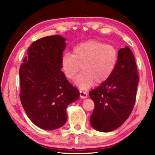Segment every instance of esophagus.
Returning <instances> with one entry per match:
<instances>
[{
  "label": "esophagus",
  "mask_w": 155,
  "mask_h": 155,
  "mask_svg": "<svg viewBox=\"0 0 155 155\" xmlns=\"http://www.w3.org/2000/svg\"><path fill=\"white\" fill-rule=\"evenodd\" d=\"M79 95H80V97L81 98H83V99H85V98H87V96H88L87 93L85 92H84V91H79Z\"/></svg>",
  "instance_id": "34e87169"
}]
</instances>
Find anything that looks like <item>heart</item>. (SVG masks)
Returning a JSON list of instances; mask_svg holds the SVG:
<instances>
[{"instance_id": "heart-1", "label": "heart", "mask_w": 155, "mask_h": 155, "mask_svg": "<svg viewBox=\"0 0 155 155\" xmlns=\"http://www.w3.org/2000/svg\"><path fill=\"white\" fill-rule=\"evenodd\" d=\"M118 51L114 46L97 40H89L75 46L72 54H64L61 65L65 76L70 80L81 70L75 79L76 85L83 90L94 82L100 85L107 81L113 74L118 62Z\"/></svg>"}]
</instances>
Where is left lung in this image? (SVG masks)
Listing matches in <instances>:
<instances>
[{"mask_svg":"<svg viewBox=\"0 0 155 155\" xmlns=\"http://www.w3.org/2000/svg\"><path fill=\"white\" fill-rule=\"evenodd\" d=\"M118 57L110 78L89 92L94 103L90 122L100 132L118 128L129 118L135 104L139 77L134 55L125 46L118 51Z\"/></svg>","mask_w":155,"mask_h":155,"instance_id":"left-lung-1","label":"left lung"}]
</instances>
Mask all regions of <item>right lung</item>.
Segmentation results:
<instances>
[{
    "label": "right lung",
    "mask_w": 155,
    "mask_h": 155,
    "mask_svg": "<svg viewBox=\"0 0 155 155\" xmlns=\"http://www.w3.org/2000/svg\"><path fill=\"white\" fill-rule=\"evenodd\" d=\"M65 41L58 35L34 41L19 69L22 105L32 122L45 130L66 123L67 106L79 97L61 71Z\"/></svg>",
    "instance_id": "right-lung-1"
}]
</instances>
